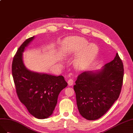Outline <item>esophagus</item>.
Returning a JSON list of instances; mask_svg holds the SVG:
<instances>
[{"label":"esophagus","instance_id":"1","mask_svg":"<svg viewBox=\"0 0 133 133\" xmlns=\"http://www.w3.org/2000/svg\"><path fill=\"white\" fill-rule=\"evenodd\" d=\"M67 83H68V85H69V86H72V85L73 83H74L73 79H72V78L69 79V80H68V81H67Z\"/></svg>","mask_w":133,"mask_h":133}]
</instances>
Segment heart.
Segmentation results:
<instances>
[{
    "label": "heart",
    "mask_w": 133,
    "mask_h": 133,
    "mask_svg": "<svg viewBox=\"0 0 133 133\" xmlns=\"http://www.w3.org/2000/svg\"><path fill=\"white\" fill-rule=\"evenodd\" d=\"M66 54L77 55L75 66L79 70L84 69L96 57L98 48L96 44H89L88 41L80 37H72L68 39L64 45Z\"/></svg>",
    "instance_id": "obj_1"
}]
</instances>
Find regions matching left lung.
Here are the masks:
<instances>
[{
  "label": "left lung",
  "mask_w": 133,
  "mask_h": 133,
  "mask_svg": "<svg viewBox=\"0 0 133 133\" xmlns=\"http://www.w3.org/2000/svg\"><path fill=\"white\" fill-rule=\"evenodd\" d=\"M123 77V63L117 53L101 70L79 75L74 89L81 116L89 120L103 116L119 97Z\"/></svg>",
  "instance_id": "left-lung-1"
}]
</instances>
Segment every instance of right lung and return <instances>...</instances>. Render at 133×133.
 I'll use <instances>...</instances> for the list:
<instances>
[{"instance_id":"1","label":"right lung","mask_w":133,"mask_h":133,"mask_svg":"<svg viewBox=\"0 0 133 133\" xmlns=\"http://www.w3.org/2000/svg\"><path fill=\"white\" fill-rule=\"evenodd\" d=\"M35 37L26 39L18 48L12 62L13 80L19 99L37 119L51 116L59 92L67 86L62 76L39 74L28 70L23 61V52Z\"/></svg>"}]
</instances>
